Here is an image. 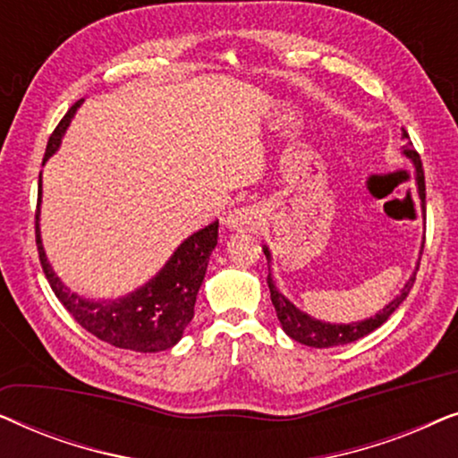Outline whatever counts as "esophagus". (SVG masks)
Listing matches in <instances>:
<instances>
[{
    "instance_id": "obj_1",
    "label": "esophagus",
    "mask_w": 458,
    "mask_h": 458,
    "mask_svg": "<svg viewBox=\"0 0 458 458\" xmlns=\"http://www.w3.org/2000/svg\"><path fill=\"white\" fill-rule=\"evenodd\" d=\"M259 218L260 215L254 206H242V208H235L227 216V225L237 231H252L259 225Z\"/></svg>"
}]
</instances>
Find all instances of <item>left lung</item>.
<instances>
[{
	"mask_svg": "<svg viewBox=\"0 0 458 458\" xmlns=\"http://www.w3.org/2000/svg\"><path fill=\"white\" fill-rule=\"evenodd\" d=\"M403 140H406L409 143L404 146V154L409 156L412 160V165H415V171H417V187H419V196H421V202H425V174H423V165H421V158H419L417 149L412 148L411 143V137L409 133H403ZM425 243V242H423ZM265 250V256L267 260H271V254H268V248L262 246ZM423 254V250H421ZM419 271V267H417ZM417 275V273H415ZM415 275L409 279V284L404 285L403 293H400L398 298H394L390 304L386 306L384 310H379L377 315L367 318V321H359V323H323V321H317V318H312L306 315V312L298 310L296 306H293L290 300H285L281 293L277 292V287H275L273 279H271V273L267 275V284H268V290H271V302L275 306V312H277V318L281 323V327L287 335L292 337V340H296L300 344H306V346H312V348H331V346H342V344H350V342H356L360 340V337H365L375 331L377 327H381L394 310L398 309L400 304H403V300L409 296L412 284H415Z\"/></svg>",
	"mask_w": 458,
	"mask_h": 458,
	"instance_id": "1",
	"label": "left lung"
}]
</instances>
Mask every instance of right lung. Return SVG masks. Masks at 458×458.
I'll list each match as a JSON object with an SVG mask.
<instances>
[{
    "mask_svg": "<svg viewBox=\"0 0 458 458\" xmlns=\"http://www.w3.org/2000/svg\"><path fill=\"white\" fill-rule=\"evenodd\" d=\"M81 102L83 99L71 106V110L49 135L43 162L58 149L62 135ZM39 202L41 177L35 210L37 252H39V262L47 284L52 285L55 298L71 312L74 321L102 342H108L116 348L135 350V352H158V350L173 348L183 335L187 323L193 318L198 290L202 285L208 259L218 240V221L187 237L165 268L131 296L114 300V302H87L77 293L66 290L49 267L39 237Z\"/></svg>",
    "mask_w": 458,
    "mask_h": 458,
    "instance_id": "right-lung-1",
    "label": "right lung"
}]
</instances>
